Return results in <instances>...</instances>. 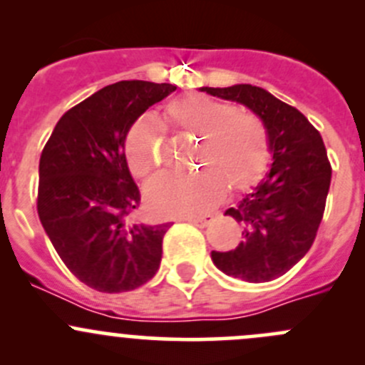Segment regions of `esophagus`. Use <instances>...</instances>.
I'll use <instances>...</instances> for the list:
<instances>
[{
	"label": "esophagus",
	"mask_w": 365,
	"mask_h": 365,
	"mask_svg": "<svg viewBox=\"0 0 365 365\" xmlns=\"http://www.w3.org/2000/svg\"><path fill=\"white\" fill-rule=\"evenodd\" d=\"M185 222H190V224H194V226H197V227H205V226H208L210 222H212V217H185Z\"/></svg>",
	"instance_id": "1"
}]
</instances>
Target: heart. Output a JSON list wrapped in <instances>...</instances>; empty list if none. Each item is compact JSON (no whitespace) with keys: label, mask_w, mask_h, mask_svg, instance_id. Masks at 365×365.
I'll use <instances>...</instances> for the list:
<instances>
[{"label":"heart","mask_w":365,"mask_h":365,"mask_svg":"<svg viewBox=\"0 0 365 365\" xmlns=\"http://www.w3.org/2000/svg\"><path fill=\"white\" fill-rule=\"evenodd\" d=\"M165 114L173 127L200 138L192 175H160L146 185V205L155 215H194L206 212L231 190H247L263 178L270 160L267 125L252 113L237 111L226 102L187 97L171 102ZM164 128L152 114L132 123L125 138V155L135 176H146L160 164Z\"/></svg>","instance_id":"obj_1"}]
</instances>
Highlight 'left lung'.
Returning a JSON list of instances; mask_svg holds the SVG:
<instances>
[{
  "label": "left lung",
  "instance_id": "1",
  "mask_svg": "<svg viewBox=\"0 0 365 365\" xmlns=\"http://www.w3.org/2000/svg\"><path fill=\"white\" fill-rule=\"evenodd\" d=\"M200 90L251 109L270 135V171L224 212L242 226L240 244L233 251H212L213 264L247 282L281 277L311 249L325 212L332 168L322 135L298 109L259 86Z\"/></svg>",
  "mask_w": 365,
  "mask_h": 365
}]
</instances>
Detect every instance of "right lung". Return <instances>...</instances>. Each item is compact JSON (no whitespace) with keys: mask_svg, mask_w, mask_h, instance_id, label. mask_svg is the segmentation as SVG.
Here are the masks:
<instances>
[{"mask_svg":"<svg viewBox=\"0 0 365 365\" xmlns=\"http://www.w3.org/2000/svg\"><path fill=\"white\" fill-rule=\"evenodd\" d=\"M175 90L150 81L109 84L60 118L40 155V222L68 270L97 292H130L159 270L171 224L127 220L141 194L125 138L146 109Z\"/></svg>","mask_w":365,"mask_h":365,"instance_id":"obj_1","label":"right lung"}]
</instances>
